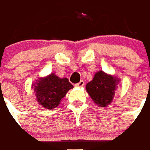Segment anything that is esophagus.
<instances>
[{"mask_svg":"<svg viewBox=\"0 0 150 150\" xmlns=\"http://www.w3.org/2000/svg\"><path fill=\"white\" fill-rule=\"evenodd\" d=\"M83 85H84V81H81L79 83H76V84H75V86H76V87H83Z\"/></svg>","mask_w":150,"mask_h":150,"instance_id":"34e87169","label":"esophagus"}]
</instances>
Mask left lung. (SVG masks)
<instances>
[{"mask_svg":"<svg viewBox=\"0 0 150 150\" xmlns=\"http://www.w3.org/2000/svg\"><path fill=\"white\" fill-rule=\"evenodd\" d=\"M118 82L117 76L99 70L94 74L93 80L87 83L86 91L98 106L107 107L112 102Z\"/></svg>","mask_w":150,"mask_h":150,"instance_id":"obj_1","label":"left lung"}]
</instances>
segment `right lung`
Segmentation results:
<instances>
[{"instance_id": "1", "label": "right lung", "mask_w": 150, "mask_h": 150, "mask_svg": "<svg viewBox=\"0 0 150 150\" xmlns=\"http://www.w3.org/2000/svg\"><path fill=\"white\" fill-rule=\"evenodd\" d=\"M32 87L39 105L51 110L59 105L68 91L74 86L67 78H59L52 73L45 77L39 78L35 83H32Z\"/></svg>"}]
</instances>
